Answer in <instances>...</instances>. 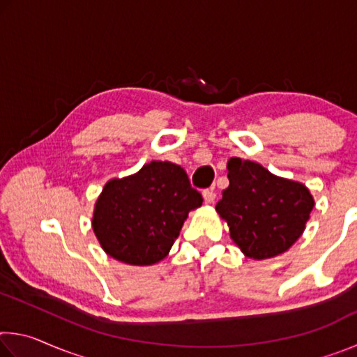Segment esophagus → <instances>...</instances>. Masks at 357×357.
I'll return each instance as SVG.
<instances>
[{
  "label": "esophagus",
  "mask_w": 357,
  "mask_h": 357,
  "mask_svg": "<svg viewBox=\"0 0 357 357\" xmlns=\"http://www.w3.org/2000/svg\"><path fill=\"white\" fill-rule=\"evenodd\" d=\"M203 200L206 204H213L215 202V192L214 189H206L203 190Z\"/></svg>",
  "instance_id": "esophagus-1"
}]
</instances>
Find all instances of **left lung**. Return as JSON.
Here are the masks:
<instances>
[{
  "label": "left lung",
  "mask_w": 357,
  "mask_h": 357,
  "mask_svg": "<svg viewBox=\"0 0 357 357\" xmlns=\"http://www.w3.org/2000/svg\"><path fill=\"white\" fill-rule=\"evenodd\" d=\"M227 170L229 185L215 211L227 222L233 243L253 259L287 252L304 233L315 206L310 190L239 157L228 160Z\"/></svg>",
  "instance_id": "obj_1"
}]
</instances>
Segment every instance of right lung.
Returning <instances> with one entry per match:
<instances>
[{"instance_id":"obj_1","label":"right lung","mask_w":357,"mask_h":357,"mask_svg":"<svg viewBox=\"0 0 357 357\" xmlns=\"http://www.w3.org/2000/svg\"><path fill=\"white\" fill-rule=\"evenodd\" d=\"M200 192L172 162L153 160L126 178L107 181L94 204L93 231L107 255L130 266L164 259Z\"/></svg>"}]
</instances>
